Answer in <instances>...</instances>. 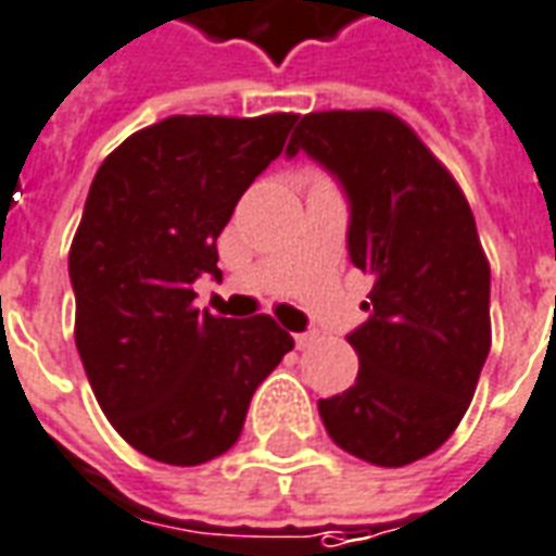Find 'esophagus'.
<instances>
[{
  "label": "esophagus",
  "mask_w": 556,
  "mask_h": 556,
  "mask_svg": "<svg viewBox=\"0 0 556 556\" xmlns=\"http://www.w3.org/2000/svg\"><path fill=\"white\" fill-rule=\"evenodd\" d=\"M313 342H316V333H313V331L295 333V345H299V349H311Z\"/></svg>",
  "instance_id": "1"
}]
</instances>
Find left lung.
Here are the masks:
<instances>
[{"instance_id":"obj_1","label":"left lung","mask_w":556,"mask_h":556,"mask_svg":"<svg viewBox=\"0 0 556 556\" xmlns=\"http://www.w3.org/2000/svg\"><path fill=\"white\" fill-rule=\"evenodd\" d=\"M304 152L349 202L345 245L372 278L369 319L345 340L361 369L319 399L328 437L375 466H407L460 425L490 354V263L448 169L387 111L302 116Z\"/></svg>"}]
</instances>
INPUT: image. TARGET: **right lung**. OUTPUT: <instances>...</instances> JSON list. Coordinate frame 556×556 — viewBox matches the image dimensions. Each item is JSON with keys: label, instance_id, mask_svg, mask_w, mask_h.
I'll return each instance as SVG.
<instances>
[{"label": "right lung", "instance_id": "1", "mask_svg": "<svg viewBox=\"0 0 556 556\" xmlns=\"http://www.w3.org/2000/svg\"><path fill=\"white\" fill-rule=\"evenodd\" d=\"M295 114L169 116L104 157L70 249L75 345L108 421L169 466L225 454L254 390L293 349L269 316L195 311L216 237L283 152Z\"/></svg>", "mask_w": 556, "mask_h": 556}]
</instances>
